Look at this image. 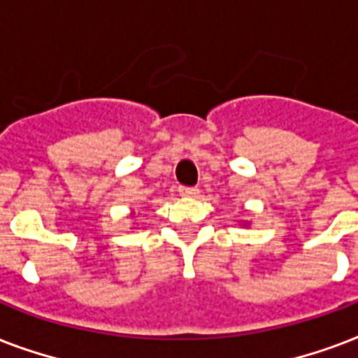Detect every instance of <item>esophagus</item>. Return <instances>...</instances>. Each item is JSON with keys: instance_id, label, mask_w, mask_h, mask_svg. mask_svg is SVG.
Masks as SVG:
<instances>
[{"instance_id": "34e87169", "label": "esophagus", "mask_w": 358, "mask_h": 358, "mask_svg": "<svg viewBox=\"0 0 358 358\" xmlns=\"http://www.w3.org/2000/svg\"><path fill=\"white\" fill-rule=\"evenodd\" d=\"M178 193L182 196H196L199 195V189L196 187H180Z\"/></svg>"}]
</instances>
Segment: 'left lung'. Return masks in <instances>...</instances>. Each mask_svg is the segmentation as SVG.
Returning <instances> with one entry per match:
<instances>
[{"instance_id":"obj_1","label":"left lung","mask_w":358,"mask_h":358,"mask_svg":"<svg viewBox=\"0 0 358 358\" xmlns=\"http://www.w3.org/2000/svg\"><path fill=\"white\" fill-rule=\"evenodd\" d=\"M243 227H247V223H243Z\"/></svg>"}]
</instances>
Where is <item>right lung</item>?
Returning a JSON list of instances; mask_svg holds the SVG:
<instances>
[{
	"mask_svg": "<svg viewBox=\"0 0 358 358\" xmlns=\"http://www.w3.org/2000/svg\"><path fill=\"white\" fill-rule=\"evenodd\" d=\"M134 215H135V212H134Z\"/></svg>",
	"mask_w": 358,
	"mask_h": 358,
	"instance_id": "obj_1",
	"label": "right lung"
}]
</instances>
